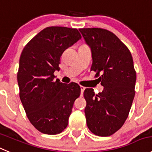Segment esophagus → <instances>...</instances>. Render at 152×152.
Instances as JSON below:
<instances>
[{
    "label": "esophagus",
    "mask_w": 152,
    "mask_h": 152,
    "mask_svg": "<svg viewBox=\"0 0 152 152\" xmlns=\"http://www.w3.org/2000/svg\"><path fill=\"white\" fill-rule=\"evenodd\" d=\"M84 90H85V87H84V86H80V91H81V95H83V92H84Z\"/></svg>",
    "instance_id": "1"
}]
</instances>
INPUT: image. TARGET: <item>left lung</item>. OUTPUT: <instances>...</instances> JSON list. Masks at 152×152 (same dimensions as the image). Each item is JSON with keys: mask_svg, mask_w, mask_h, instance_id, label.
Returning <instances> with one entry per match:
<instances>
[{"mask_svg": "<svg viewBox=\"0 0 152 152\" xmlns=\"http://www.w3.org/2000/svg\"><path fill=\"white\" fill-rule=\"evenodd\" d=\"M90 48L91 70L102 73L104 89L95 95L87 88L85 115L91 132L107 137L120 129L128 118L134 100L137 75L128 48L112 32L102 28L79 29Z\"/></svg>", "mask_w": 152, "mask_h": 152, "instance_id": "8db88e82", "label": "left lung"}]
</instances>
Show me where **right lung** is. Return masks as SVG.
Listing matches in <instances>:
<instances>
[{
  "label": "right lung",
  "mask_w": 152,
  "mask_h": 152,
  "mask_svg": "<svg viewBox=\"0 0 152 152\" xmlns=\"http://www.w3.org/2000/svg\"><path fill=\"white\" fill-rule=\"evenodd\" d=\"M80 39L77 29L47 27L22 50L17 75L20 99L30 122L43 134H60L67 127L80 95L77 83H63L53 75L63 52Z\"/></svg>",
  "instance_id": "add662e5"
}]
</instances>
